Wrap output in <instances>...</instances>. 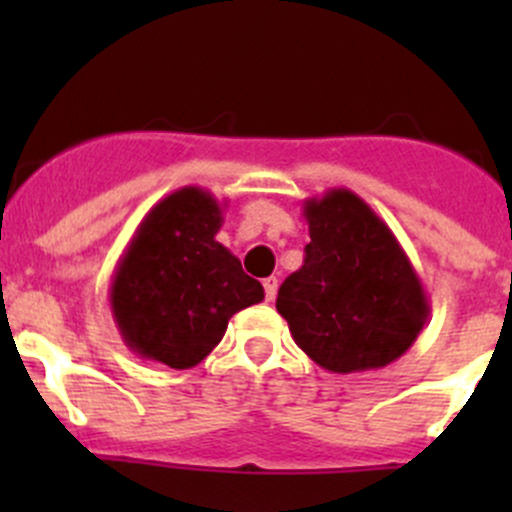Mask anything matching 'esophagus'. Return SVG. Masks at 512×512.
<instances>
[{"instance_id":"34e87169","label":"esophagus","mask_w":512,"mask_h":512,"mask_svg":"<svg viewBox=\"0 0 512 512\" xmlns=\"http://www.w3.org/2000/svg\"><path fill=\"white\" fill-rule=\"evenodd\" d=\"M262 287H265L267 302H272V299L277 297V277H267V280H262Z\"/></svg>"}]
</instances>
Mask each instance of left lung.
Listing matches in <instances>:
<instances>
[{
  "mask_svg": "<svg viewBox=\"0 0 512 512\" xmlns=\"http://www.w3.org/2000/svg\"><path fill=\"white\" fill-rule=\"evenodd\" d=\"M304 220V265L277 292L297 347L334 374L381 369L409 352L431 307L389 225L347 188L304 200Z\"/></svg>",
  "mask_w": 512,
  "mask_h": 512,
  "instance_id": "obj_1",
  "label": "left lung"
}]
</instances>
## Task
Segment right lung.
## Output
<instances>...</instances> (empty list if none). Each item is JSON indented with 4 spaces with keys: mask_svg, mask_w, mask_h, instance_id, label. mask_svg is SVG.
Wrapping results in <instances>:
<instances>
[{
    "mask_svg": "<svg viewBox=\"0 0 512 512\" xmlns=\"http://www.w3.org/2000/svg\"><path fill=\"white\" fill-rule=\"evenodd\" d=\"M223 205L180 188L153 205L113 272V322L131 352L170 369L200 364L235 312L265 299L240 260L215 240Z\"/></svg>",
    "mask_w": 512,
    "mask_h": 512,
    "instance_id": "add662e5",
    "label": "right lung"
}]
</instances>
